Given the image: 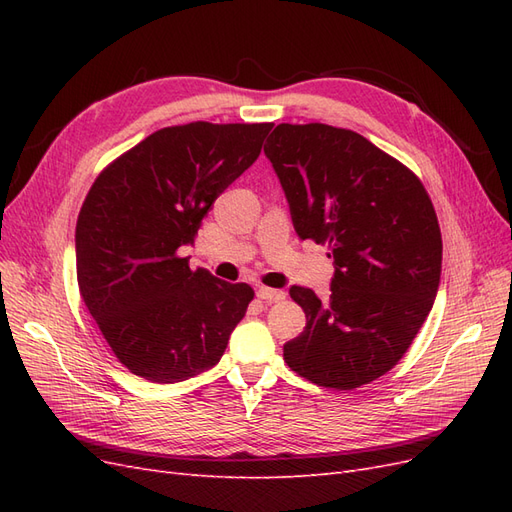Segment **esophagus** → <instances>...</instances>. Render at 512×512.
<instances>
[{"instance_id":"34e87169","label":"esophagus","mask_w":512,"mask_h":512,"mask_svg":"<svg viewBox=\"0 0 512 512\" xmlns=\"http://www.w3.org/2000/svg\"><path fill=\"white\" fill-rule=\"evenodd\" d=\"M256 297L260 299V301H265V303H277V301H282L286 294L282 292V290H273V288H265V286H258L256 288Z\"/></svg>"}]
</instances>
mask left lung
I'll return each instance as SVG.
<instances>
[{
    "mask_svg": "<svg viewBox=\"0 0 512 512\" xmlns=\"http://www.w3.org/2000/svg\"><path fill=\"white\" fill-rule=\"evenodd\" d=\"M265 156L299 239L327 243L335 267L329 299L290 288L307 324L284 359L318 386L356 389L397 365L436 301V211L414 173L352 130L280 123Z\"/></svg>",
    "mask_w": 512,
    "mask_h": 512,
    "instance_id": "left-lung-1",
    "label": "left lung"
}]
</instances>
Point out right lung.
I'll list each match as a JSON object with an SVG mask.
<instances>
[{"mask_svg": "<svg viewBox=\"0 0 512 512\" xmlns=\"http://www.w3.org/2000/svg\"><path fill=\"white\" fill-rule=\"evenodd\" d=\"M273 123L164 128L91 185L76 222L81 297L115 356L151 382L188 380L222 359L254 290L192 271V245L228 185L250 168Z\"/></svg>", "mask_w": 512, "mask_h": 512, "instance_id": "right-lung-1", "label": "right lung"}]
</instances>
